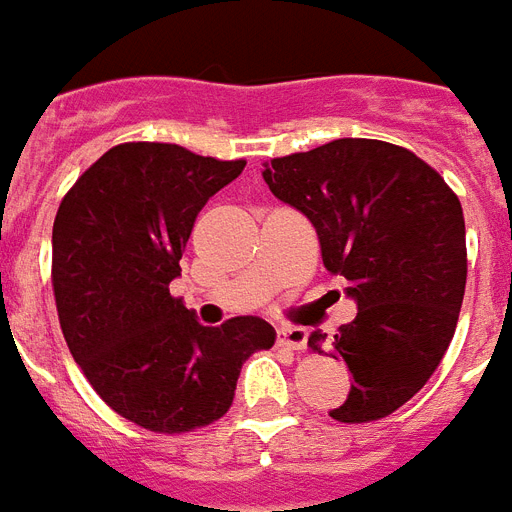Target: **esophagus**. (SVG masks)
Listing matches in <instances>:
<instances>
[{
    "instance_id": "obj_1",
    "label": "esophagus",
    "mask_w": 512,
    "mask_h": 512,
    "mask_svg": "<svg viewBox=\"0 0 512 512\" xmlns=\"http://www.w3.org/2000/svg\"><path fill=\"white\" fill-rule=\"evenodd\" d=\"M278 345L291 350H304L306 348V330L304 327H281L278 330Z\"/></svg>"
}]
</instances>
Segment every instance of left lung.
Here are the masks:
<instances>
[{
  "instance_id": "obj_1",
  "label": "left lung",
  "mask_w": 512,
  "mask_h": 512,
  "mask_svg": "<svg viewBox=\"0 0 512 512\" xmlns=\"http://www.w3.org/2000/svg\"><path fill=\"white\" fill-rule=\"evenodd\" d=\"M278 201L317 229L324 268L348 281L358 314L332 342L350 394L330 417L371 422L410 402L446 355L466 288L464 211L443 177L410 149L337 139L270 159L262 172Z\"/></svg>"
}]
</instances>
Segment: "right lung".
I'll return each instance as SVG.
<instances>
[{"label": "right lung", "mask_w": 512, "mask_h": 512, "mask_svg": "<svg viewBox=\"0 0 512 512\" xmlns=\"http://www.w3.org/2000/svg\"><path fill=\"white\" fill-rule=\"evenodd\" d=\"M177 144L105 151L53 221V296L64 340L102 402L154 433H188L226 415L242 363L273 348L260 317L203 327L170 293L195 216L237 180Z\"/></svg>", "instance_id": "right-lung-1"}]
</instances>
